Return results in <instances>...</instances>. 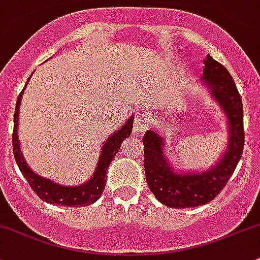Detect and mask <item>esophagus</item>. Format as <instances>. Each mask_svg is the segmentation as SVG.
Masks as SVG:
<instances>
[{"mask_svg":"<svg viewBox=\"0 0 260 260\" xmlns=\"http://www.w3.org/2000/svg\"><path fill=\"white\" fill-rule=\"evenodd\" d=\"M149 127V117L148 114H137L133 123V133L135 135H143Z\"/></svg>","mask_w":260,"mask_h":260,"instance_id":"34e87169","label":"esophagus"}]
</instances>
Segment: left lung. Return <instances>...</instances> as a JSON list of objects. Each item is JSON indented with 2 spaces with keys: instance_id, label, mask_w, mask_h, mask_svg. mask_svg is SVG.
Returning a JSON list of instances; mask_svg holds the SVG:
<instances>
[{
  "instance_id": "obj_1",
  "label": "left lung",
  "mask_w": 260,
  "mask_h": 260,
  "mask_svg": "<svg viewBox=\"0 0 260 260\" xmlns=\"http://www.w3.org/2000/svg\"><path fill=\"white\" fill-rule=\"evenodd\" d=\"M201 84L218 103L226 119L228 144L219 159L204 171H180L166 155L159 131H147L143 137L144 171L151 192L169 208H190L209 203L225 187L238 165L244 147L243 105L231 73L207 54Z\"/></svg>"
}]
</instances>
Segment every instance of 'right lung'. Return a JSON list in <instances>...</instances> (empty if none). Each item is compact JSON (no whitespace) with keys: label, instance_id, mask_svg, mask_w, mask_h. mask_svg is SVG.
<instances>
[{"label":"right lung","instance_id":"right-lung-1","mask_svg":"<svg viewBox=\"0 0 260 260\" xmlns=\"http://www.w3.org/2000/svg\"><path fill=\"white\" fill-rule=\"evenodd\" d=\"M28 81L24 84V88L28 84ZM24 88L22 89L17 98V102H16L12 133L13 154H15L16 163H17L21 173L27 179L34 192L42 201L47 202V203L67 207H86L94 203L105 190L106 180H107V171L112 159L118 153L122 142L125 138L129 137L131 133H132L135 116L132 114L119 129H117L113 135H111L106 139V142H103L102 147H101V154L100 158H98L97 167H95L91 178L80 185H63L35 173L27 165L26 159L22 154L20 139H18V116H20V106Z\"/></svg>","mask_w":260,"mask_h":260}]
</instances>
